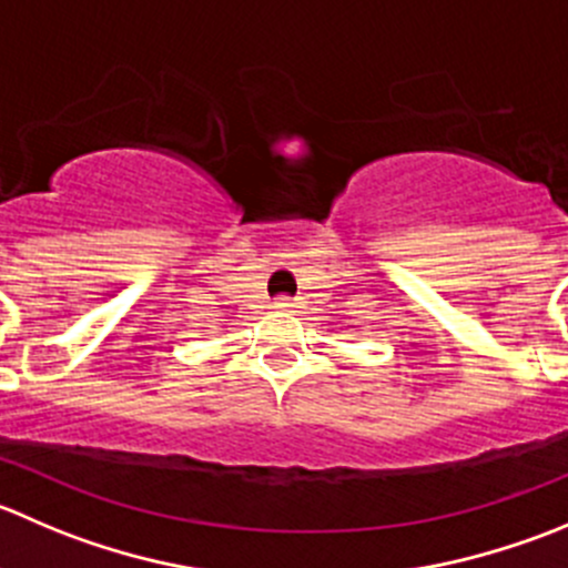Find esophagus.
<instances>
[{"instance_id": "34e87169", "label": "esophagus", "mask_w": 568, "mask_h": 568, "mask_svg": "<svg viewBox=\"0 0 568 568\" xmlns=\"http://www.w3.org/2000/svg\"><path fill=\"white\" fill-rule=\"evenodd\" d=\"M272 307H274V311H283L285 313V311H291V307H296V302L291 300V296L283 294V296H277V300L272 302Z\"/></svg>"}]
</instances>
